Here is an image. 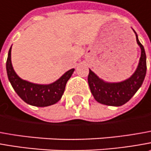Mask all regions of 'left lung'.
I'll return each mask as SVG.
<instances>
[{"mask_svg": "<svg viewBox=\"0 0 151 151\" xmlns=\"http://www.w3.org/2000/svg\"><path fill=\"white\" fill-rule=\"evenodd\" d=\"M136 42L141 50L137 68L128 79L119 83H108L102 80L89 69L88 82L95 100L109 106H121L127 103L143 83L146 74V55L143 45L139 42L136 32Z\"/></svg>", "mask_w": 151, "mask_h": 151, "instance_id": "8db88e82", "label": "left lung"}]
</instances>
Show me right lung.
<instances>
[{
  "label": "right lung",
  "instance_id": "right-lung-1",
  "mask_svg": "<svg viewBox=\"0 0 151 151\" xmlns=\"http://www.w3.org/2000/svg\"><path fill=\"white\" fill-rule=\"evenodd\" d=\"M12 47L8 52L6 60V73L8 79L18 96L30 105L47 107L58 102L65 90L67 82L71 78L74 68L66 72L54 83L50 84H37L23 80L14 71L11 58Z\"/></svg>",
  "mask_w": 151,
  "mask_h": 151
}]
</instances>
